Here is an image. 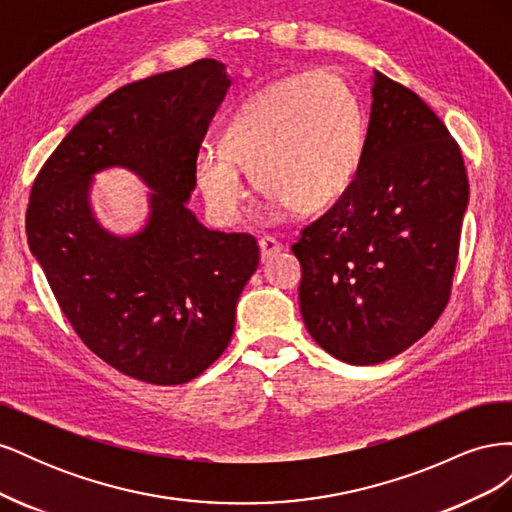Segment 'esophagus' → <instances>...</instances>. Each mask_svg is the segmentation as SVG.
<instances>
[{"instance_id": "1", "label": "esophagus", "mask_w": 512, "mask_h": 512, "mask_svg": "<svg viewBox=\"0 0 512 512\" xmlns=\"http://www.w3.org/2000/svg\"><path fill=\"white\" fill-rule=\"evenodd\" d=\"M258 247H260L262 260H269V258H273L275 254L282 252V245L277 243V239H273V237H262V239L258 241Z\"/></svg>"}]
</instances>
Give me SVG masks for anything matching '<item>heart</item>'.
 <instances>
[{
	"label": "heart",
	"mask_w": 512,
	"mask_h": 512,
	"mask_svg": "<svg viewBox=\"0 0 512 512\" xmlns=\"http://www.w3.org/2000/svg\"><path fill=\"white\" fill-rule=\"evenodd\" d=\"M365 117L333 72H303L260 89L230 117L222 145L203 143L194 179L209 213L235 224L247 198L244 170L265 190V209L301 215L331 207L359 173Z\"/></svg>",
	"instance_id": "b5f03b06"
}]
</instances>
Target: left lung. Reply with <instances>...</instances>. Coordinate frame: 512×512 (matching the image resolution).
Segmentation results:
<instances>
[{"label": "left lung", "instance_id": "left-lung-1", "mask_svg": "<svg viewBox=\"0 0 512 512\" xmlns=\"http://www.w3.org/2000/svg\"><path fill=\"white\" fill-rule=\"evenodd\" d=\"M466 207V166L446 126L376 70L359 173L292 245L314 342L350 365L418 342L451 294Z\"/></svg>", "mask_w": 512, "mask_h": 512}]
</instances>
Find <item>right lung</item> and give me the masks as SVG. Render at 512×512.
<instances>
[{"instance_id": "1", "label": "right lung", "mask_w": 512, "mask_h": 512, "mask_svg": "<svg viewBox=\"0 0 512 512\" xmlns=\"http://www.w3.org/2000/svg\"><path fill=\"white\" fill-rule=\"evenodd\" d=\"M218 59L130 83L66 134L34 181L27 243L83 344L121 374L183 384L226 350L258 269L256 239L209 230L188 207L194 156L230 87ZM130 169L148 218L113 233L90 205L95 175Z\"/></svg>"}]
</instances>
